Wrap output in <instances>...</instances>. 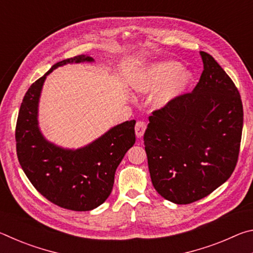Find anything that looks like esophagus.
<instances>
[{"label": "esophagus", "mask_w": 253, "mask_h": 253, "mask_svg": "<svg viewBox=\"0 0 253 253\" xmlns=\"http://www.w3.org/2000/svg\"><path fill=\"white\" fill-rule=\"evenodd\" d=\"M146 127H147L146 122L138 121V122L136 123L135 131H136V135H137V137H138V138H140V137H142V136L144 135V132H145V129H146Z\"/></svg>", "instance_id": "obj_1"}]
</instances>
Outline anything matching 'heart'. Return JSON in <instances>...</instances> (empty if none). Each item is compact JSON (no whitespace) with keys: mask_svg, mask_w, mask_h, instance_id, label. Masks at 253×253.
Wrapping results in <instances>:
<instances>
[{"mask_svg":"<svg viewBox=\"0 0 253 253\" xmlns=\"http://www.w3.org/2000/svg\"><path fill=\"white\" fill-rule=\"evenodd\" d=\"M193 76L190 71L183 70L176 61H163L155 63L139 72L132 79V85L139 92H151L162 87L154 97L157 107L164 106L185 90Z\"/></svg>","mask_w":253,"mask_h":253,"instance_id":"obj_1","label":"heart"}]
</instances>
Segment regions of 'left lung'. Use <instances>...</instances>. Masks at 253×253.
I'll return each instance as SVG.
<instances>
[{
  "label": "left lung",
  "instance_id": "left-lung-1",
  "mask_svg": "<svg viewBox=\"0 0 253 253\" xmlns=\"http://www.w3.org/2000/svg\"><path fill=\"white\" fill-rule=\"evenodd\" d=\"M193 91L153 111L144 134L152 183L158 194L190 204L211 194L237 166L243 127L238 88L211 54Z\"/></svg>",
  "mask_w": 253,
  "mask_h": 253
}]
</instances>
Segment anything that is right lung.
<instances>
[{"label": "right lung", "mask_w": 253, "mask_h": 253, "mask_svg": "<svg viewBox=\"0 0 253 253\" xmlns=\"http://www.w3.org/2000/svg\"><path fill=\"white\" fill-rule=\"evenodd\" d=\"M80 54L55 63L28 89L15 127L18 160L36 190L51 203L71 211H90L110 195L115 172L135 144V121L115 126L84 148L69 151L43 138L38 127V102L45 77L59 66L92 61Z\"/></svg>", "instance_id": "obj_1"}]
</instances>
